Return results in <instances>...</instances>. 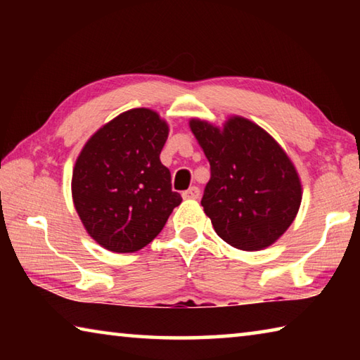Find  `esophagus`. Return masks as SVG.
<instances>
[{
  "instance_id": "1",
  "label": "esophagus",
  "mask_w": 360,
  "mask_h": 360,
  "mask_svg": "<svg viewBox=\"0 0 360 360\" xmlns=\"http://www.w3.org/2000/svg\"><path fill=\"white\" fill-rule=\"evenodd\" d=\"M198 197H200V188L195 187V186H192L191 188H187L186 192H182V198H186V200H195Z\"/></svg>"
}]
</instances>
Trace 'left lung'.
<instances>
[{
	"instance_id": "8db88e82",
	"label": "left lung",
	"mask_w": 360,
	"mask_h": 360,
	"mask_svg": "<svg viewBox=\"0 0 360 360\" xmlns=\"http://www.w3.org/2000/svg\"><path fill=\"white\" fill-rule=\"evenodd\" d=\"M191 130L211 167L202 206L230 246L260 251L290 227L302 203V182L284 149L240 115L222 129L192 119Z\"/></svg>"
}]
</instances>
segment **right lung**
I'll list each match as a JSON object with an SVG mask.
<instances>
[{
	"instance_id": "1",
	"label": "right lung",
	"mask_w": 360,
	"mask_h": 360,
	"mask_svg": "<svg viewBox=\"0 0 360 360\" xmlns=\"http://www.w3.org/2000/svg\"><path fill=\"white\" fill-rule=\"evenodd\" d=\"M168 131L152 109H130L94 133L79 154L72 202L87 233L108 251L143 249L181 205L160 162Z\"/></svg>"
}]
</instances>
